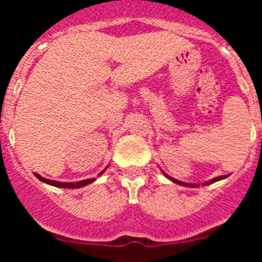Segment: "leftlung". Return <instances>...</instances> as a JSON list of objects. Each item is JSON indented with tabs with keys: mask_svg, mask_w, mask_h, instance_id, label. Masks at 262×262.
Returning <instances> with one entry per match:
<instances>
[{
	"mask_svg": "<svg viewBox=\"0 0 262 262\" xmlns=\"http://www.w3.org/2000/svg\"><path fill=\"white\" fill-rule=\"evenodd\" d=\"M163 173H164V176H165L166 178H169V180H170V181H172V182H174V184H177V185H182V186H187V187H198V186H200V184H187V182L178 181V180H176V178H173V177H170V176H168V174H166L165 172H163ZM227 177H228V176H219V177H215V178H212V180H210V181L205 182V184H203V185H210V184H214V182H216V181H221V180H224V178H227Z\"/></svg>",
	"mask_w": 262,
	"mask_h": 262,
	"instance_id": "1",
	"label": "left lung"
}]
</instances>
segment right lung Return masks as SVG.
Wrapping results in <instances>:
<instances>
[{"label":"right lung","mask_w":262,"mask_h":262,"mask_svg":"<svg viewBox=\"0 0 262 262\" xmlns=\"http://www.w3.org/2000/svg\"><path fill=\"white\" fill-rule=\"evenodd\" d=\"M105 169H107V166H106ZM105 169H103L102 172L99 173L98 176L102 174V173L105 172ZM34 174H35V177L38 178V180H40V181L45 182V184L52 185V186H56V187H66V189H78V187L86 186V185L96 181V178H88V180H82V181H77V182H59V181H53V180H47V178L41 177V176L38 174V173H34Z\"/></svg>","instance_id":"add662e5"}]
</instances>
